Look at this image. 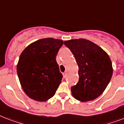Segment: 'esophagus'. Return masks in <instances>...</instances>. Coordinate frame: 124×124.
Masks as SVG:
<instances>
[{
	"instance_id": "34e87169",
	"label": "esophagus",
	"mask_w": 124,
	"mask_h": 124,
	"mask_svg": "<svg viewBox=\"0 0 124 124\" xmlns=\"http://www.w3.org/2000/svg\"><path fill=\"white\" fill-rule=\"evenodd\" d=\"M63 77H64V78H66L67 77V72H64L63 73Z\"/></svg>"
}]
</instances>
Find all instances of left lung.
<instances>
[{
  "label": "left lung",
  "mask_w": 124,
  "mask_h": 124,
  "mask_svg": "<svg viewBox=\"0 0 124 124\" xmlns=\"http://www.w3.org/2000/svg\"><path fill=\"white\" fill-rule=\"evenodd\" d=\"M64 44L73 54L79 68L78 82L71 87L73 96L82 102L96 99L106 89L113 75L109 56L88 40H70Z\"/></svg>",
  "instance_id": "obj_1"
}]
</instances>
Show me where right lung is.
I'll return each mask as SVG.
<instances>
[{
    "instance_id": "right-lung-1",
    "label": "right lung",
    "mask_w": 124,
    "mask_h": 124,
    "mask_svg": "<svg viewBox=\"0 0 124 124\" xmlns=\"http://www.w3.org/2000/svg\"><path fill=\"white\" fill-rule=\"evenodd\" d=\"M63 44L62 40L43 39L22 52L16 71L21 86L30 98L45 102L55 94L63 77L56 61Z\"/></svg>"
}]
</instances>
